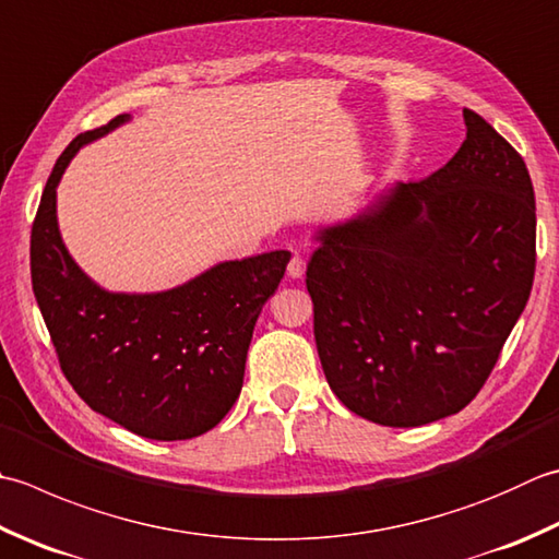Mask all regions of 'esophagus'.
Listing matches in <instances>:
<instances>
[{"label":"esophagus","instance_id":"obj_1","mask_svg":"<svg viewBox=\"0 0 559 559\" xmlns=\"http://www.w3.org/2000/svg\"><path fill=\"white\" fill-rule=\"evenodd\" d=\"M288 276H290V278H302V276H305V259H302L300 254H295V257L290 259Z\"/></svg>","mask_w":559,"mask_h":559}]
</instances>
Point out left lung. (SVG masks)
Segmentation results:
<instances>
[{"label":"left lung","instance_id":"1","mask_svg":"<svg viewBox=\"0 0 559 559\" xmlns=\"http://www.w3.org/2000/svg\"><path fill=\"white\" fill-rule=\"evenodd\" d=\"M465 140L424 181H395L314 233V342L334 395L382 426L461 412L526 308L535 195L526 162L465 108Z\"/></svg>","mask_w":559,"mask_h":559}]
</instances>
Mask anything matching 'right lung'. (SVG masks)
<instances>
[{"instance_id":"right-lung-1","label":"right lung","mask_w":559,"mask_h":559,"mask_svg":"<svg viewBox=\"0 0 559 559\" xmlns=\"http://www.w3.org/2000/svg\"><path fill=\"white\" fill-rule=\"evenodd\" d=\"M130 118L76 135L55 162L31 233V281L76 395L142 439L183 441L237 402L251 332L290 251L221 261L155 293L106 290L86 276L62 242L58 186L76 152Z\"/></svg>"}]
</instances>
